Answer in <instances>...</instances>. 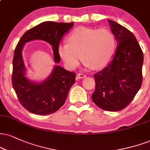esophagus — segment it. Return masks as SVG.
<instances>
[{"label":"esophagus","mask_w":150,"mask_h":150,"mask_svg":"<svg viewBox=\"0 0 150 150\" xmlns=\"http://www.w3.org/2000/svg\"><path fill=\"white\" fill-rule=\"evenodd\" d=\"M86 77V75H84V73H78L77 75V79H83V78H85Z\"/></svg>","instance_id":"1"}]
</instances>
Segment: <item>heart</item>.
<instances>
[{
    "label": "heart",
    "mask_w": 150,
    "mask_h": 150,
    "mask_svg": "<svg viewBox=\"0 0 150 150\" xmlns=\"http://www.w3.org/2000/svg\"><path fill=\"white\" fill-rule=\"evenodd\" d=\"M68 42L60 43L57 51L69 68L77 67L82 57L86 66L103 68L110 62L115 53V38L106 28L78 27L69 34Z\"/></svg>",
    "instance_id": "heart-1"
}]
</instances>
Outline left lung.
Here are the masks:
<instances>
[{
	"label": "left lung",
	"instance_id": "1",
	"mask_svg": "<svg viewBox=\"0 0 150 150\" xmlns=\"http://www.w3.org/2000/svg\"><path fill=\"white\" fill-rule=\"evenodd\" d=\"M117 45L115 54L103 69L93 75L92 100L104 110H123L133 100L142 82L143 54L135 35L127 28L108 19Z\"/></svg>",
	"mask_w": 150,
	"mask_h": 150
}]
</instances>
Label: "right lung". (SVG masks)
Returning <instances> with one entry per match:
<instances>
[{"mask_svg": "<svg viewBox=\"0 0 150 150\" xmlns=\"http://www.w3.org/2000/svg\"><path fill=\"white\" fill-rule=\"evenodd\" d=\"M74 23L45 21L25 33L14 50L12 83L21 105L30 112L39 115L52 114L64 104L70 88L75 82V73L55 66L51 75L40 83L30 82L26 77V67L21 51L25 43L35 40L47 42L52 46L54 62H60L58 46L61 38Z\"/></svg>", "mask_w": 150, "mask_h": 150, "instance_id": "right-lung-1", "label": "right lung"}]
</instances>
